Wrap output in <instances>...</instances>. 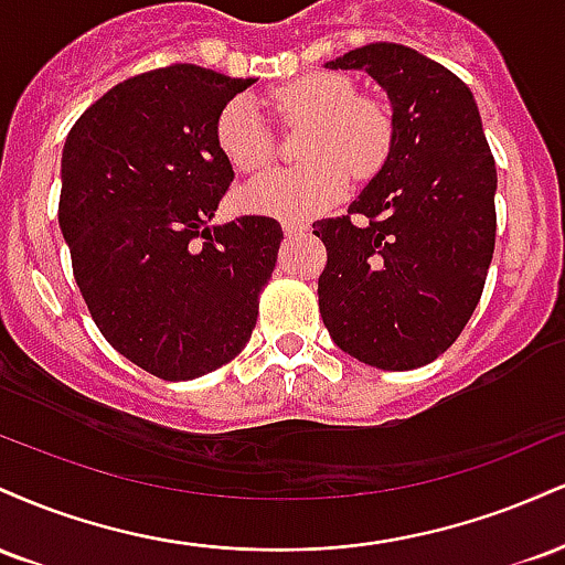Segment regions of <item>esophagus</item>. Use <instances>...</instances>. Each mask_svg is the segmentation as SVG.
I'll list each match as a JSON object with an SVG mask.
<instances>
[{
	"label": "esophagus",
	"mask_w": 565,
	"mask_h": 565,
	"mask_svg": "<svg viewBox=\"0 0 565 565\" xmlns=\"http://www.w3.org/2000/svg\"><path fill=\"white\" fill-rule=\"evenodd\" d=\"M310 225L308 223H300V220H289V223H284V231L289 233V236H297V233H305Z\"/></svg>",
	"instance_id": "esophagus-1"
}]
</instances>
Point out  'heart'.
Listing matches in <instances>:
<instances>
[{
	"instance_id": "heart-1",
	"label": "heart",
	"mask_w": 565,
	"mask_h": 565,
	"mask_svg": "<svg viewBox=\"0 0 565 565\" xmlns=\"http://www.w3.org/2000/svg\"><path fill=\"white\" fill-rule=\"evenodd\" d=\"M270 106L284 125H305L295 170L265 172L244 191L246 206L265 215L316 217L337 204L355 178H372L391 159L393 116L374 97L355 95L345 76L308 74L270 93ZM215 140L236 172H257L274 161V138L246 95L231 97L217 114Z\"/></svg>"
}]
</instances>
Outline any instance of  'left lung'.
I'll return each instance as SVG.
<instances>
[{
    "label": "left lung",
    "mask_w": 565,
    "mask_h": 565,
    "mask_svg": "<svg viewBox=\"0 0 565 565\" xmlns=\"http://www.w3.org/2000/svg\"><path fill=\"white\" fill-rule=\"evenodd\" d=\"M393 103L387 164L348 206L316 220L327 246L319 308L332 340L387 372L436 361L468 327L497 238V167L470 87L404 44L350 50Z\"/></svg>",
    "instance_id": "1"
}]
</instances>
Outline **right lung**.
<instances>
[{"label": "right lung", "instance_id": "right-lung-1", "mask_svg": "<svg viewBox=\"0 0 565 565\" xmlns=\"http://www.w3.org/2000/svg\"><path fill=\"white\" fill-rule=\"evenodd\" d=\"M255 79L172 63L129 76L71 127L57 223L108 345L159 380H193L249 342L284 231L210 228L233 183L215 121Z\"/></svg>", "mask_w": 565, "mask_h": 565}]
</instances>
